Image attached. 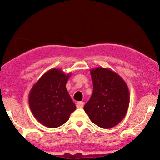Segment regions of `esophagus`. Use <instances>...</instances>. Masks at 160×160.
Here are the masks:
<instances>
[{
    "label": "esophagus",
    "mask_w": 160,
    "mask_h": 160,
    "mask_svg": "<svg viewBox=\"0 0 160 160\" xmlns=\"http://www.w3.org/2000/svg\"><path fill=\"white\" fill-rule=\"evenodd\" d=\"M83 105H84V102H79L76 104V106L78 108H82V107H83Z\"/></svg>",
    "instance_id": "obj_1"
}]
</instances>
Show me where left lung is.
Listing matches in <instances>:
<instances>
[{"instance_id":"1","label":"left lung","mask_w":160,"mask_h":160,"mask_svg":"<svg viewBox=\"0 0 160 160\" xmlns=\"http://www.w3.org/2000/svg\"><path fill=\"white\" fill-rule=\"evenodd\" d=\"M92 94L84 111L93 123L111 128L123 120L129 105V91L126 82L111 69L90 70Z\"/></svg>"}]
</instances>
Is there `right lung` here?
<instances>
[{
    "label": "right lung",
    "mask_w": 160,
    "mask_h": 160,
    "mask_svg": "<svg viewBox=\"0 0 160 160\" xmlns=\"http://www.w3.org/2000/svg\"><path fill=\"white\" fill-rule=\"evenodd\" d=\"M71 74L58 68L49 70L29 92L28 103L33 115L47 127L57 128L65 123L76 110L66 89Z\"/></svg>",
    "instance_id": "add662e5"
}]
</instances>
